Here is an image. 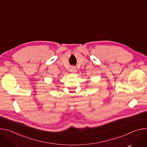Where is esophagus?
Wrapping results in <instances>:
<instances>
[{
    "mask_svg": "<svg viewBox=\"0 0 147 147\" xmlns=\"http://www.w3.org/2000/svg\"><path fill=\"white\" fill-rule=\"evenodd\" d=\"M70 71L72 73H74V72H76L77 71V69H76V67L75 66H72L71 67L70 69Z\"/></svg>",
    "mask_w": 147,
    "mask_h": 147,
    "instance_id": "esophagus-1",
    "label": "esophagus"
}]
</instances>
